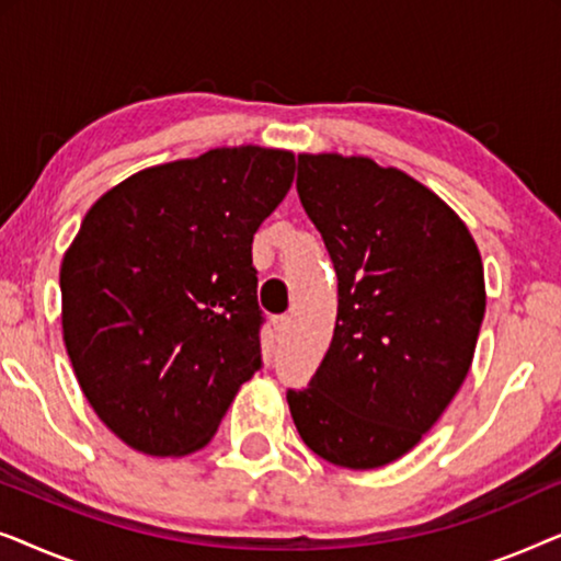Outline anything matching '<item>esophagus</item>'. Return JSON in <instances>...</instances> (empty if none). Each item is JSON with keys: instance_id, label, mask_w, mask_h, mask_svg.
I'll use <instances>...</instances> for the list:
<instances>
[{"instance_id": "obj_1", "label": "esophagus", "mask_w": 561, "mask_h": 561, "mask_svg": "<svg viewBox=\"0 0 561 561\" xmlns=\"http://www.w3.org/2000/svg\"><path fill=\"white\" fill-rule=\"evenodd\" d=\"M288 329H290L288 313H278V317H273V332H275V336H286Z\"/></svg>"}]
</instances>
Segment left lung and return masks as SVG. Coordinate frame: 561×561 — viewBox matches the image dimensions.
Segmentation results:
<instances>
[{"label":"left lung","instance_id":"obj_1","mask_svg":"<svg viewBox=\"0 0 561 561\" xmlns=\"http://www.w3.org/2000/svg\"><path fill=\"white\" fill-rule=\"evenodd\" d=\"M296 191L336 273V327L294 424L327 462L373 470L416 447L457 396L485 317L462 219L370 158L298 156Z\"/></svg>","mask_w":561,"mask_h":561}]
</instances>
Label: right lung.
I'll list each match as a JSON object with an SVG mask.
<instances>
[{"instance_id": "right-lung-1", "label": "right lung", "mask_w": 561, "mask_h": 561, "mask_svg": "<svg viewBox=\"0 0 561 561\" xmlns=\"http://www.w3.org/2000/svg\"><path fill=\"white\" fill-rule=\"evenodd\" d=\"M294 171L286 150L219 148L129 175L83 217L60 267L64 340L133 449H202L263 367L252 237Z\"/></svg>"}]
</instances>
